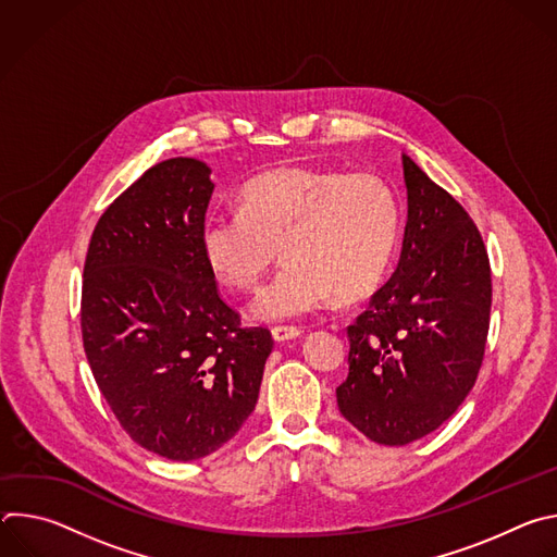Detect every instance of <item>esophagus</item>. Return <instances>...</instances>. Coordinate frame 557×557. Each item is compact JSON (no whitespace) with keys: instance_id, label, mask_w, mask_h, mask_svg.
Instances as JSON below:
<instances>
[{"instance_id":"34e87169","label":"esophagus","mask_w":557,"mask_h":557,"mask_svg":"<svg viewBox=\"0 0 557 557\" xmlns=\"http://www.w3.org/2000/svg\"><path fill=\"white\" fill-rule=\"evenodd\" d=\"M271 335L277 344H282V342H288V339H297L301 335V329H297V326H275L271 331Z\"/></svg>"}]
</instances>
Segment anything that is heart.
Masks as SVG:
<instances>
[{
	"label": "heart",
	"mask_w": 557,
	"mask_h": 557,
	"mask_svg": "<svg viewBox=\"0 0 557 557\" xmlns=\"http://www.w3.org/2000/svg\"><path fill=\"white\" fill-rule=\"evenodd\" d=\"M237 205L202 220L200 249L231 290L256 288L280 251L284 267L251 306L264 322L297 320L333 295H368L401 235L399 200L372 174L275 168L249 178Z\"/></svg>",
	"instance_id": "b5f03b06"
}]
</instances>
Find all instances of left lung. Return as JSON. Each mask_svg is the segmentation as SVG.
Returning <instances> with one entry per match:
<instances>
[{"instance_id":"1","label":"left lung","mask_w":557,"mask_h":557,"mask_svg":"<svg viewBox=\"0 0 557 557\" xmlns=\"http://www.w3.org/2000/svg\"><path fill=\"white\" fill-rule=\"evenodd\" d=\"M408 222L392 277L348 326L346 421L379 445H408L441 428L479 376L492 310V271L469 213L410 156Z\"/></svg>"}]
</instances>
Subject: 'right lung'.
I'll list each match as a JSON object with an SVG mask.
<instances>
[{
	"instance_id": "right-lung-1",
	"label": "right lung",
	"mask_w": 557,
	"mask_h": 557,
	"mask_svg": "<svg viewBox=\"0 0 557 557\" xmlns=\"http://www.w3.org/2000/svg\"><path fill=\"white\" fill-rule=\"evenodd\" d=\"M196 158L149 168L99 218L84 267L82 333L92 374L140 447L198 460L256 410L273 339L243 329L200 249L213 194Z\"/></svg>"
}]
</instances>
